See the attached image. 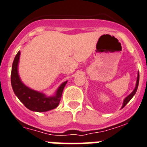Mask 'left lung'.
I'll list each match as a JSON object with an SVG mask.
<instances>
[{"mask_svg": "<svg viewBox=\"0 0 147 147\" xmlns=\"http://www.w3.org/2000/svg\"><path fill=\"white\" fill-rule=\"evenodd\" d=\"M138 83H139V72H138V75H137V80H136V87L134 89L132 92L129 94V95L126 96L125 98V99L123 100V106H122L121 108H123L126 105H127V103L129 102L130 100L134 97V96L135 95V94L136 93V90L138 89Z\"/></svg>", "mask_w": 147, "mask_h": 147, "instance_id": "obj_1", "label": "left lung"}]
</instances>
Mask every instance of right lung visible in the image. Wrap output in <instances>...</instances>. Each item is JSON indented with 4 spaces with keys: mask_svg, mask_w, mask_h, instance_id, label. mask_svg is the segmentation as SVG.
<instances>
[{
    "mask_svg": "<svg viewBox=\"0 0 147 147\" xmlns=\"http://www.w3.org/2000/svg\"><path fill=\"white\" fill-rule=\"evenodd\" d=\"M20 53V51L16 53L12 64L11 73V83L15 95L27 109L33 112H47L57 108L59 105L63 90L67 84V80L61 83L57 89L55 94L52 96H47L43 93L27 87L22 81L19 75L18 67Z\"/></svg>",
    "mask_w": 147,
    "mask_h": 147,
    "instance_id": "1",
    "label": "right lung"
}]
</instances>
